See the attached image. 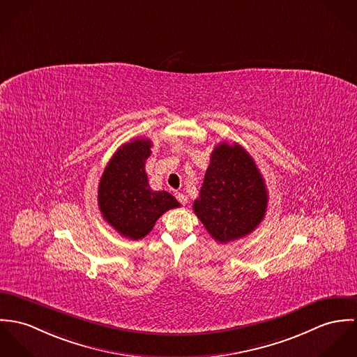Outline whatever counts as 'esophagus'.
<instances>
[{"mask_svg":"<svg viewBox=\"0 0 357 357\" xmlns=\"http://www.w3.org/2000/svg\"><path fill=\"white\" fill-rule=\"evenodd\" d=\"M175 197H176V199L182 204V205H186L188 204V196L186 195H183V193H175Z\"/></svg>","mask_w":357,"mask_h":357,"instance_id":"34e87169","label":"esophagus"}]
</instances>
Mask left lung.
I'll return each mask as SVG.
<instances>
[{
  "label": "left lung",
  "instance_id": "8db88e82",
  "mask_svg": "<svg viewBox=\"0 0 357 357\" xmlns=\"http://www.w3.org/2000/svg\"><path fill=\"white\" fill-rule=\"evenodd\" d=\"M268 195L255 160L238 144L215 146L195 213L211 237L227 243L250 234L267 212Z\"/></svg>",
  "mask_w": 357,
  "mask_h": 357
}]
</instances>
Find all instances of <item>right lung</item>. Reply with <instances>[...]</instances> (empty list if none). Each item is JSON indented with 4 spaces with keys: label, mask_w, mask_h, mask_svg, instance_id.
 Returning a JSON list of instances; mask_svg holds the SVG:
<instances>
[{
    "label": "right lung",
    "mask_w": 357,
    "mask_h": 357,
    "mask_svg": "<svg viewBox=\"0 0 357 357\" xmlns=\"http://www.w3.org/2000/svg\"><path fill=\"white\" fill-rule=\"evenodd\" d=\"M152 142L135 138L115 152L98 185V208L120 236L141 239L148 236L160 216L181 204L168 192H155L148 183L145 162Z\"/></svg>",
    "instance_id": "obj_1"
}]
</instances>
